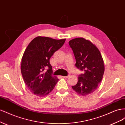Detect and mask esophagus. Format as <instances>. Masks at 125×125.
<instances>
[{
    "label": "esophagus",
    "mask_w": 125,
    "mask_h": 125,
    "mask_svg": "<svg viewBox=\"0 0 125 125\" xmlns=\"http://www.w3.org/2000/svg\"><path fill=\"white\" fill-rule=\"evenodd\" d=\"M69 77V75H67V76H62V77L63 78H65V79H66V78H68Z\"/></svg>",
    "instance_id": "esophagus-1"
}]
</instances>
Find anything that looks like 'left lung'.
I'll use <instances>...</instances> for the list:
<instances>
[{
    "label": "left lung",
    "instance_id": "left-lung-1",
    "mask_svg": "<svg viewBox=\"0 0 125 125\" xmlns=\"http://www.w3.org/2000/svg\"><path fill=\"white\" fill-rule=\"evenodd\" d=\"M78 69L84 71L79 75L77 83L72 86L78 94L86 96L97 89L103 77L104 65L99 50L90 41L78 37L69 42Z\"/></svg>",
    "mask_w": 125,
    "mask_h": 125
}]
</instances>
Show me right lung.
<instances>
[{
	"label": "right lung",
	"mask_w": 125,
	"mask_h": 125,
	"mask_svg": "<svg viewBox=\"0 0 125 125\" xmlns=\"http://www.w3.org/2000/svg\"><path fill=\"white\" fill-rule=\"evenodd\" d=\"M65 41L37 36L26 47L22 58L21 71L26 86L34 95H47L58 82L59 79L52 75L50 59ZM46 68L48 70L45 72Z\"/></svg>",
	"instance_id": "right-lung-1"
}]
</instances>
